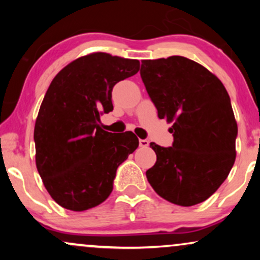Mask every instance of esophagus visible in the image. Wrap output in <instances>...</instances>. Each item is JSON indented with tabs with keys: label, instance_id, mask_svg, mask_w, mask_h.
<instances>
[{
	"label": "esophagus",
	"instance_id": "esophagus-1",
	"mask_svg": "<svg viewBox=\"0 0 260 260\" xmlns=\"http://www.w3.org/2000/svg\"><path fill=\"white\" fill-rule=\"evenodd\" d=\"M139 145L142 148L149 147V140L148 139H139Z\"/></svg>",
	"mask_w": 260,
	"mask_h": 260
}]
</instances>
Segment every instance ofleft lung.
<instances>
[{"instance_id":"8db88e82","label":"left lung","mask_w":260,"mask_h":260,"mask_svg":"<svg viewBox=\"0 0 260 260\" xmlns=\"http://www.w3.org/2000/svg\"><path fill=\"white\" fill-rule=\"evenodd\" d=\"M140 77L159 118L172 122L171 147L150 143L156 162L147 171L155 192L182 207L207 201L236 159L231 100L217 77L182 56L144 59Z\"/></svg>"}]
</instances>
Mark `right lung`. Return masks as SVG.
Returning a JSON list of instances; mask_svg holds the SVG:
<instances>
[{"label":"right lung","instance_id":"right-lung-1","mask_svg":"<svg viewBox=\"0 0 260 260\" xmlns=\"http://www.w3.org/2000/svg\"><path fill=\"white\" fill-rule=\"evenodd\" d=\"M138 71V59L95 52L66 66L47 89L35 122V160L45 188L64 209L106 201L117 168L138 148L134 133L100 124L101 113L113 110V86Z\"/></svg>","mask_w":260,"mask_h":260}]
</instances>
